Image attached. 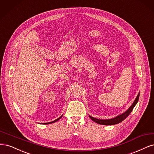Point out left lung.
Here are the masks:
<instances>
[{
  "instance_id": "8db88e82",
  "label": "left lung",
  "mask_w": 154,
  "mask_h": 154,
  "mask_svg": "<svg viewBox=\"0 0 154 154\" xmlns=\"http://www.w3.org/2000/svg\"><path fill=\"white\" fill-rule=\"evenodd\" d=\"M139 97H140V93H138V95L137 97L136 98L135 100L134 101L133 103L132 104V106L128 108V109H127L125 112L122 113V115H118L116 116L115 118H113L112 119H108V120H100V119H97L96 118L92 117L91 116H89L90 118L91 119V120L98 124H100V125H115V124H118L119 123L122 122L123 120H125V119L130 115L131 112H132V109L134 107V106L136 105L138 100H139Z\"/></svg>"
}]
</instances>
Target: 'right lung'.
Returning <instances> with one entry per match:
<instances>
[{"label": "right lung", "mask_w": 154, "mask_h": 154, "mask_svg": "<svg viewBox=\"0 0 154 154\" xmlns=\"http://www.w3.org/2000/svg\"><path fill=\"white\" fill-rule=\"evenodd\" d=\"M62 117V116H61L60 117H59V118H57V120H54V121H52V122H48V123H43V124H51V123H54V122H56L57 121H58L59 119H60Z\"/></svg>", "instance_id": "1"}]
</instances>
